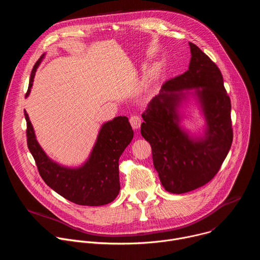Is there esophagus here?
<instances>
[{
  "label": "esophagus",
  "instance_id": "obj_1",
  "mask_svg": "<svg viewBox=\"0 0 260 260\" xmlns=\"http://www.w3.org/2000/svg\"><path fill=\"white\" fill-rule=\"evenodd\" d=\"M129 123L133 126V128H135V129L139 128L140 125H141V117L139 115H137V114L132 115L129 117Z\"/></svg>",
  "mask_w": 260,
  "mask_h": 260
}]
</instances>
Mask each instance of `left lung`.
I'll return each mask as SVG.
<instances>
[{
  "label": "left lung",
  "mask_w": 260,
  "mask_h": 260,
  "mask_svg": "<svg viewBox=\"0 0 260 260\" xmlns=\"http://www.w3.org/2000/svg\"><path fill=\"white\" fill-rule=\"evenodd\" d=\"M191 59L182 75L167 80L143 113V138L149 142L155 170L166 190L184 193L210 182L220 170L233 143L231 99L216 63L189 42ZM197 89L208 129L202 140L189 138L177 125L175 107L181 91Z\"/></svg>",
  "instance_id": "obj_1"
}]
</instances>
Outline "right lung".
I'll return each instance as SVG.
<instances>
[{
  "label": "right lung",
  "instance_id": "right-lung-1",
  "mask_svg": "<svg viewBox=\"0 0 260 260\" xmlns=\"http://www.w3.org/2000/svg\"><path fill=\"white\" fill-rule=\"evenodd\" d=\"M43 57L44 54L31 70L26 95ZM24 117L28 150L40 176L50 188L66 200L81 206H103L115 200L120 190L118 160L134 137L127 117H115L102 126L88 161L79 169L63 168L50 160L37 142L25 111Z\"/></svg>",
  "mask_w": 260,
  "mask_h": 260
}]
</instances>
